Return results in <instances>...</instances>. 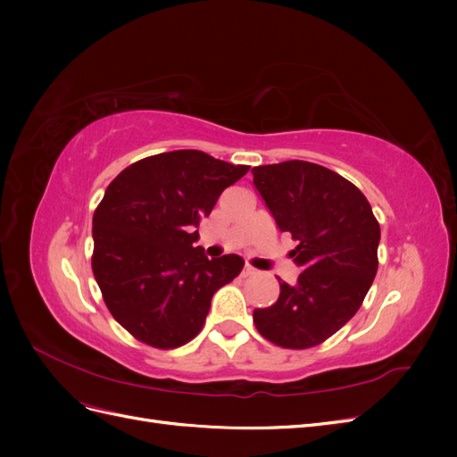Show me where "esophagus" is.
<instances>
[{
	"label": "esophagus",
	"mask_w": 457,
	"mask_h": 457,
	"mask_svg": "<svg viewBox=\"0 0 457 457\" xmlns=\"http://www.w3.org/2000/svg\"><path fill=\"white\" fill-rule=\"evenodd\" d=\"M242 274H244V276H255V274H257V269H253L252 265H245L244 270H242Z\"/></svg>",
	"instance_id": "1"
}]
</instances>
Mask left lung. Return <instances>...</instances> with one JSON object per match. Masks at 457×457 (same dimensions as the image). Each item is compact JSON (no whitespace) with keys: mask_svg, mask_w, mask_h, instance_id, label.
I'll list each match as a JSON object with an SVG mask.
<instances>
[{"mask_svg":"<svg viewBox=\"0 0 457 457\" xmlns=\"http://www.w3.org/2000/svg\"><path fill=\"white\" fill-rule=\"evenodd\" d=\"M276 225L297 242L294 286L253 311L259 334L284 349L324 343L361 309L378 272L381 230L366 196L324 165L289 160L252 170Z\"/></svg>","mask_w":457,"mask_h":457,"instance_id":"left-lung-1","label":"left lung"}]
</instances>
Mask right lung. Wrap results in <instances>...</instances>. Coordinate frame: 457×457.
Here are the masks:
<instances>
[{"instance_id": "1", "label": "right lung", "mask_w": 457, "mask_h": 457, "mask_svg": "<svg viewBox=\"0 0 457 457\" xmlns=\"http://www.w3.org/2000/svg\"><path fill=\"white\" fill-rule=\"evenodd\" d=\"M250 165L200 150L162 152L131 163L93 215L91 267L116 322L150 347L175 349L204 328L219 287L244 269L240 255L207 259L200 220Z\"/></svg>"}]
</instances>
